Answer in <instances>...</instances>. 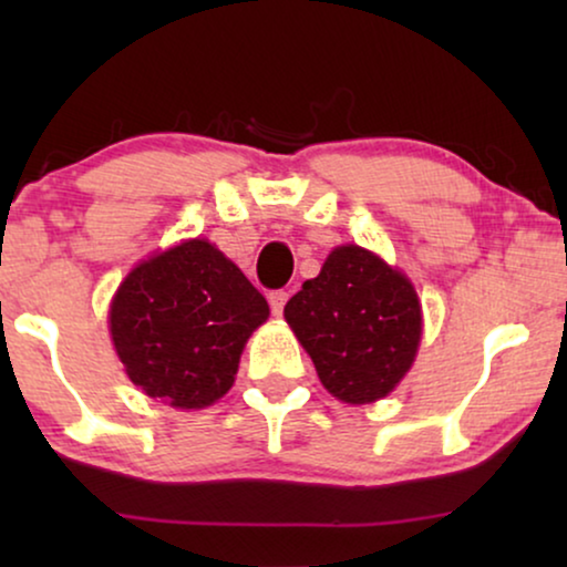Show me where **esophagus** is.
<instances>
[{
	"label": "esophagus",
	"instance_id": "34e87169",
	"mask_svg": "<svg viewBox=\"0 0 567 567\" xmlns=\"http://www.w3.org/2000/svg\"><path fill=\"white\" fill-rule=\"evenodd\" d=\"M268 301H270V309H274V315H281L284 307H286V301H289V291H284V289L270 291L268 293Z\"/></svg>",
	"mask_w": 567,
	"mask_h": 567
}]
</instances>
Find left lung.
Listing matches in <instances>:
<instances>
[{"mask_svg":"<svg viewBox=\"0 0 567 567\" xmlns=\"http://www.w3.org/2000/svg\"><path fill=\"white\" fill-rule=\"evenodd\" d=\"M286 322L338 400L363 405L405 377L421 343V305L400 270L363 247L330 252L284 307Z\"/></svg>","mask_w":567,"mask_h":567,"instance_id":"8db88e82","label":"left lung"}]
</instances>
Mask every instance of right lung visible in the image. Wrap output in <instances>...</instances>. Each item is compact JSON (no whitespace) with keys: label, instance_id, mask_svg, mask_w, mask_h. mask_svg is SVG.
I'll list each match as a JSON object with an SVG mask.
<instances>
[{"label":"right lung","instance_id":"obj_1","mask_svg":"<svg viewBox=\"0 0 567 567\" xmlns=\"http://www.w3.org/2000/svg\"><path fill=\"white\" fill-rule=\"evenodd\" d=\"M266 320V297L206 239L136 266L111 305L131 382L183 410L229 392L247 338Z\"/></svg>","mask_w":567,"mask_h":567}]
</instances>
